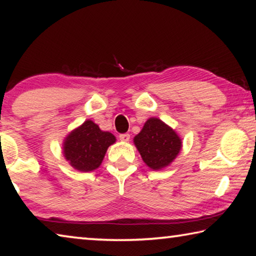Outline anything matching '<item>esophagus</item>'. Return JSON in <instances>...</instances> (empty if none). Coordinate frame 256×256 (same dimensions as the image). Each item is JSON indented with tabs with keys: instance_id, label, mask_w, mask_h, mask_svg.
I'll list each match as a JSON object with an SVG mask.
<instances>
[{
	"instance_id": "34e87169",
	"label": "esophagus",
	"mask_w": 256,
	"mask_h": 256,
	"mask_svg": "<svg viewBox=\"0 0 256 256\" xmlns=\"http://www.w3.org/2000/svg\"><path fill=\"white\" fill-rule=\"evenodd\" d=\"M119 139L122 142H129L130 139V134H119Z\"/></svg>"
}]
</instances>
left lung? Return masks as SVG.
Masks as SVG:
<instances>
[{
    "label": "left lung",
    "instance_id": "1",
    "mask_svg": "<svg viewBox=\"0 0 256 256\" xmlns=\"http://www.w3.org/2000/svg\"><path fill=\"white\" fill-rule=\"evenodd\" d=\"M142 160L152 170H162L176 158L182 140L174 130L157 118L148 119L144 128L134 138Z\"/></svg>",
    "mask_w": 256,
    "mask_h": 256
}]
</instances>
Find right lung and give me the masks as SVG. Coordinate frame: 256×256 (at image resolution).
Masks as SVG:
<instances>
[{
  "mask_svg": "<svg viewBox=\"0 0 256 256\" xmlns=\"http://www.w3.org/2000/svg\"><path fill=\"white\" fill-rule=\"evenodd\" d=\"M116 142L112 134L102 132L91 120L74 129L64 144L66 160L80 172H91L100 166L108 147Z\"/></svg>",
  "mask_w": 256,
  "mask_h": 256,
  "instance_id": "1",
  "label": "right lung"
}]
</instances>
